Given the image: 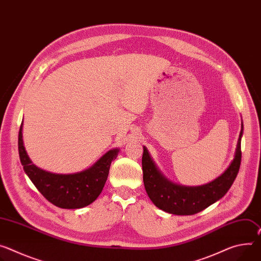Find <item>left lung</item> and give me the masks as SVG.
<instances>
[{
  "label": "left lung",
  "mask_w": 261,
  "mask_h": 261,
  "mask_svg": "<svg viewBox=\"0 0 261 261\" xmlns=\"http://www.w3.org/2000/svg\"><path fill=\"white\" fill-rule=\"evenodd\" d=\"M244 125L236 146L234 158L226 171L209 183L199 186H185L172 182L156 167L148 149L144 146L143 173L146 192L159 209L177 216H192L222 199L233 184L242 161V136Z\"/></svg>",
  "instance_id": "8db88e82"
}]
</instances>
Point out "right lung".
I'll return each instance as SVG.
<instances>
[{
	"label": "right lung",
	"mask_w": 261,
	"mask_h": 261,
	"mask_svg": "<svg viewBox=\"0 0 261 261\" xmlns=\"http://www.w3.org/2000/svg\"><path fill=\"white\" fill-rule=\"evenodd\" d=\"M21 122L18 132V154L23 171L40 194L57 207L64 209L83 208L91 204L103 191L109 169L120 149L105 153L90 168L74 174H55L46 172L31 161L23 146Z\"/></svg>",
	"instance_id": "1"
}]
</instances>
